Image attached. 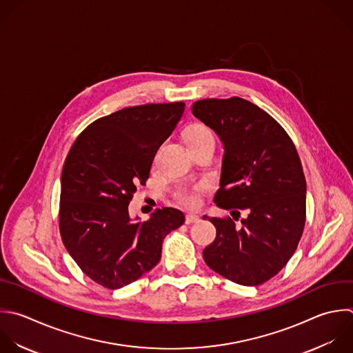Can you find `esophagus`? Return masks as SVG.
Instances as JSON below:
<instances>
[{"label":"esophagus","instance_id":"obj_1","mask_svg":"<svg viewBox=\"0 0 353 353\" xmlns=\"http://www.w3.org/2000/svg\"><path fill=\"white\" fill-rule=\"evenodd\" d=\"M200 219V216L199 215H196V214H188L186 215V223L189 225V223H194V222H197Z\"/></svg>","mask_w":353,"mask_h":353}]
</instances>
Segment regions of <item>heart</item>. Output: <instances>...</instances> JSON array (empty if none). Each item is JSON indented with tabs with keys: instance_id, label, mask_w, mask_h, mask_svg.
<instances>
[{
	"instance_id": "1",
	"label": "heart",
	"mask_w": 353,
	"mask_h": 353,
	"mask_svg": "<svg viewBox=\"0 0 353 353\" xmlns=\"http://www.w3.org/2000/svg\"><path fill=\"white\" fill-rule=\"evenodd\" d=\"M211 138H214L212 132L204 125H193L188 131L189 145H193L196 142H201L205 139H211ZM201 190H203V186H194L192 189H181L178 192V199L182 204H185L188 207H196L200 203V192Z\"/></svg>"
}]
</instances>
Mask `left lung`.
<instances>
[{
  "instance_id": "8db88e82",
  "label": "left lung",
  "mask_w": 353,
  "mask_h": 353,
  "mask_svg": "<svg viewBox=\"0 0 353 353\" xmlns=\"http://www.w3.org/2000/svg\"><path fill=\"white\" fill-rule=\"evenodd\" d=\"M192 113L225 149L214 203L233 219L240 209L249 214L240 227L232 218L203 216L216 228L204 261L237 284H262L284 268L303 232L306 182L296 149L273 117L245 99H203Z\"/></svg>"
}]
</instances>
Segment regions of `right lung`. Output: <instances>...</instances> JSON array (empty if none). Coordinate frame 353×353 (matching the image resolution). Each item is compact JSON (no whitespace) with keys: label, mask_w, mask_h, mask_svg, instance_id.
<instances>
[{"label":"right lung","mask_w":353,"mask_h":353,"mask_svg":"<svg viewBox=\"0 0 353 353\" xmlns=\"http://www.w3.org/2000/svg\"><path fill=\"white\" fill-rule=\"evenodd\" d=\"M183 102L134 106L98 119L73 143L62 171L59 229L63 244L95 283L121 288L152 270L164 237L185 215L164 207L145 222L128 214L156 152L171 135Z\"/></svg>","instance_id":"add662e5"}]
</instances>
